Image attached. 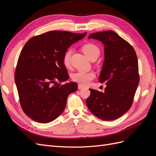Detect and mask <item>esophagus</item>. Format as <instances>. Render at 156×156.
<instances>
[{"label":"esophagus","mask_w":156,"mask_h":156,"mask_svg":"<svg viewBox=\"0 0 156 156\" xmlns=\"http://www.w3.org/2000/svg\"><path fill=\"white\" fill-rule=\"evenodd\" d=\"M83 88H84V87L83 85H82V84H79V85H78V88L79 89H82Z\"/></svg>","instance_id":"obj_1"}]
</instances>
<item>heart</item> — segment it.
Listing matches in <instances>:
<instances>
[{"instance_id":"b5f03b06","label":"heart","mask_w":156,"mask_h":156,"mask_svg":"<svg viewBox=\"0 0 156 156\" xmlns=\"http://www.w3.org/2000/svg\"><path fill=\"white\" fill-rule=\"evenodd\" d=\"M83 51L89 59L98 57L100 54V49L98 47L92 43H88L83 46ZM72 54V49H68L66 51L63 55V64L66 68H69L71 65V56ZM95 77V74L93 72H77L72 75V79L74 81L82 84H87Z\"/></svg>"}]
</instances>
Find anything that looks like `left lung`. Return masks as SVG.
Returning <instances> with one entry per match:
<instances>
[{
	"instance_id": "8db88e82",
	"label": "left lung",
	"mask_w": 156,
	"mask_h": 156,
	"mask_svg": "<svg viewBox=\"0 0 156 156\" xmlns=\"http://www.w3.org/2000/svg\"><path fill=\"white\" fill-rule=\"evenodd\" d=\"M104 45L105 60L99 77L105 83V92L90 89L87 105L90 112L103 120H113L129 109L139 83V66L135 51L128 42L112 30L90 34Z\"/></svg>"
}]
</instances>
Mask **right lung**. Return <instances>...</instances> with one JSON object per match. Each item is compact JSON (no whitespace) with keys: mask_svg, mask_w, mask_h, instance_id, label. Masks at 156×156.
Returning <instances> with one entry per match:
<instances>
[{"mask_svg":"<svg viewBox=\"0 0 156 156\" xmlns=\"http://www.w3.org/2000/svg\"><path fill=\"white\" fill-rule=\"evenodd\" d=\"M86 34L49 31L32 37L23 47L17 61L15 82L22 109L31 119L48 123L64 111L68 96L77 90V84L57 83L69 79L63 55L71 45Z\"/></svg>","mask_w":156,"mask_h":156,"instance_id":"1","label":"right lung"}]
</instances>
